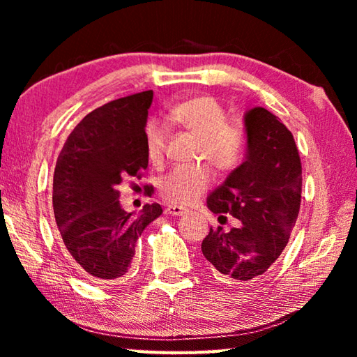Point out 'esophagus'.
<instances>
[{"label":"esophagus","instance_id":"1","mask_svg":"<svg viewBox=\"0 0 357 357\" xmlns=\"http://www.w3.org/2000/svg\"><path fill=\"white\" fill-rule=\"evenodd\" d=\"M167 213L168 214H173V215H183L187 213V209L183 206H176V204H170V206H167Z\"/></svg>","mask_w":357,"mask_h":357}]
</instances>
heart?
<instances>
[{
  "instance_id": "1",
  "label": "heart",
  "mask_w": 357,
  "mask_h": 357,
  "mask_svg": "<svg viewBox=\"0 0 357 357\" xmlns=\"http://www.w3.org/2000/svg\"><path fill=\"white\" fill-rule=\"evenodd\" d=\"M167 119L198 137L197 153L217 170L228 173L243 162L247 149V132L243 126L228 121L227 108L213 96H195L172 105ZM144 148L153 165H160L165 157L167 130L159 121L151 119L144 126ZM213 172L206 164L174 168L160 183V193L168 203H195L211 184Z\"/></svg>"
}]
</instances>
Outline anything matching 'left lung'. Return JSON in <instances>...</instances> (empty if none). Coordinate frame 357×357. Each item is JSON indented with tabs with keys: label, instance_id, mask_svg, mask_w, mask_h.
Returning a JSON list of instances; mask_svg holds the SVG:
<instances>
[{
	"label": "left lung",
	"instance_id": "1",
	"mask_svg": "<svg viewBox=\"0 0 357 357\" xmlns=\"http://www.w3.org/2000/svg\"><path fill=\"white\" fill-rule=\"evenodd\" d=\"M247 155L208 197L219 219L231 214L238 227H211L202 252L219 277L249 282L264 274L285 249L298 219L302 165L293 134L263 107L247 112Z\"/></svg>",
	"mask_w": 357,
	"mask_h": 357
}]
</instances>
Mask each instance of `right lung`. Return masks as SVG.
<instances>
[{"label": "right lung", "instance_id": "add662e5", "mask_svg": "<svg viewBox=\"0 0 357 357\" xmlns=\"http://www.w3.org/2000/svg\"><path fill=\"white\" fill-rule=\"evenodd\" d=\"M153 91L126 96L88 113L66 140L53 174V213L64 247L84 275L114 282L132 268L135 245L162 214L157 203L126 213L119 184L148 168L144 126ZM138 187V185H135ZM153 185L144 187L151 197Z\"/></svg>", "mask_w": 357, "mask_h": 357}]
</instances>
